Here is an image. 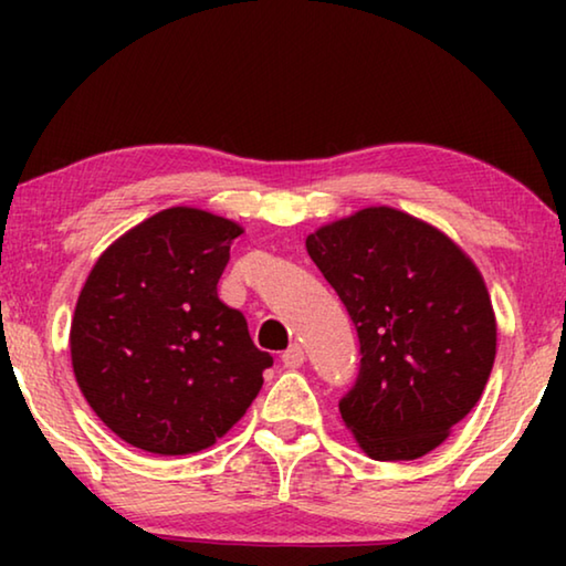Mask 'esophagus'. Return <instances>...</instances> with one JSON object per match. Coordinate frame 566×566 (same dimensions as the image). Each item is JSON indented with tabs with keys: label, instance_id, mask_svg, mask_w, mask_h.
Returning <instances> with one entry per match:
<instances>
[{
	"label": "esophagus",
	"instance_id": "34e87169",
	"mask_svg": "<svg viewBox=\"0 0 566 566\" xmlns=\"http://www.w3.org/2000/svg\"><path fill=\"white\" fill-rule=\"evenodd\" d=\"M304 359L306 357H304V349L300 347V344H292V347L282 354V361H284L286 369H300Z\"/></svg>",
	"mask_w": 566,
	"mask_h": 566
}]
</instances>
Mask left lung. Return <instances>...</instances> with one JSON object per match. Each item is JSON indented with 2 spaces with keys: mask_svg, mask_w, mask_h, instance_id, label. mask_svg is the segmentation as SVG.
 <instances>
[{
  "mask_svg": "<svg viewBox=\"0 0 566 566\" xmlns=\"http://www.w3.org/2000/svg\"><path fill=\"white\" fill-rule=\"evenodd\" d=\"M359 337L344 424L379 462L432 452L482 397L496 354L490 292L452 239L391 207L306 237Z\"/></svg>",
  "mask_w": 566,
  "mask_h": 566,
  "instance_id": "left-lung-1",
  "label": "left lung"
}]
</instances>
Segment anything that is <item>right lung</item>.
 <instances>
[{
  "label": "right lung",
  "instance_id": "obj_1",
  "mask_svg": "<svg viewBox=\"0 0 566 566\" xmlns=\"http://www.w3.org/2000/svg\"><path fill=\"white\" fill-rule=\"evenodd\" d=\"M242 227L171 207L119 237L76 300V385L104 424L151 454H195L224 437L262 389L270 352L217 294Z\"/></svg>",
  "mask_w": 566,
  "mask_h": 566
}]
</instances>
